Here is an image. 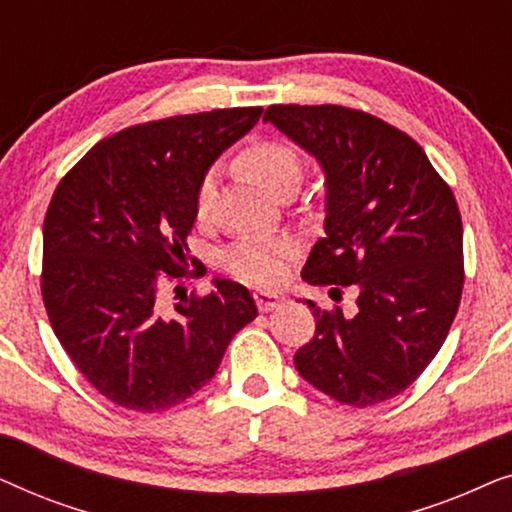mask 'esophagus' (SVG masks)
<instances>
[{
	"mask_svg": "<svg viewBox=\"0 0 512 512\" xmlns=\"http://www.w3.org/2000/svg\"><path fill=\"white\" fill-rule=\"evenodd\" d=\"M254 300H256L258 310H261V312H272V310H277V307L284 303V296H279V293H272V291H256L254 293Z\"/></svg>",
	"mask_w": 512,
	"mask_h": 512,
	"instance_id": "obj_1",
	"label": "esophagus"
}]
</instances>
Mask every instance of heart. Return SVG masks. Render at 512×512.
<instances>
[{
  "mask_svg": "<svg viewBox=\"0 0 512 512\" xmlns=\"http://www.w3.org/2000/svg\"><path fill=\"white\" fill-rule=\"evenodd\" d=\"M242 165L254 172L272 193L284 188H296L303 177V156L286 139H261L242 151ZM216 191H219V172L209 170L200 181L195 212L198 219H207L212 212ZM293 242L272 240V237H244L233 244L223 256L226 268L235 277L249 284H275L284 277L286 261L293 254Z\"/></svg>",
  "mask_w": 512,
  "mask_h": 512,
  "instance_id": "b5f03b06",
  "label": "heart"
}]
</instances>
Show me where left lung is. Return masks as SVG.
Here are the masks:
<instances>
[{
  "label": "left lung",
  "instance_id": "obj_1",
  "mask_svg": "<svg viewBox=\"0 0 512 512\" xmlns=\"http://www.w3.org/2000/svg\"><path fill=\"white\" fill-rule=\"evenodd\" d=\"M263 121L324 172L326 235L307 256L303 279L359 289L352 317L305 300L317 331L293 356L296 370L340 403L389 401L433 361L459 310L457 200L415 139L363 111L275 104Z\"/></svg>",
  "mask_w": 512,
  "mask_h": 512
}]
</instances>
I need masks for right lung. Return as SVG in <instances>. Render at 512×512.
<instances>
[{
    "instance_id": "right-lung-1",
    "label": "right lung",
    "mask_w": 512,
    "mask_h": 512,
    "mask_svg": "<svg viewBox=\"0 0 512 512\" xmlns=\"http://www.w3.org/2000/svg\"><path fill=\"white\" fill-rule=\"evenodd\" d=\"M261 107L174 116L95 144L55 188L44 221L41 293L83 377L128 410L158 412L212 380L233 335L256 319L242 284L158 303L163 272L181 277L200 181Z\"/></svg>"
}]
</instances>
